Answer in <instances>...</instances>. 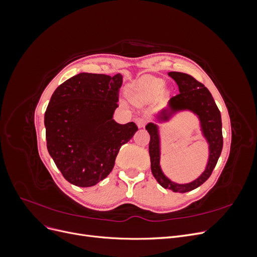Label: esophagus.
Instances as JSON below:
<instances>
[{
	"label": "esophagus",
	"instance_id": "esophagus-1",
	"mask_svg": "<svg viewBox=\"0 0 257 257\" xmlns=\"http://www.w3.org/2000/svg\"><path fill=\"white\" fill-rule=\"evenodd\" d=\"M135 121H136V124H137V126H138L139 128H142V127L145 126L146 120H145L144 118H137Z\"/></svg>",
	"mask_w": 257,
	"mask_h": 257
}]
</instances>
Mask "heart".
I'll return each instance as SVG.
<instances>
[{
	"label": "heart",
	"instance_id": "heart-1",
	"mask_svg": "<svg viewBox=\"0 0 257 257\" xmlns=\"http://www.w3.org/2000/svg\"><path fill=\"white\" fill-rule=\"evenodd\" d=\"M144 82L147 85H150V88L154 91V92H159L164 87V82L163 80L159 79V78H146L144 80Z\"/></svg>",
	"mask_w": 257,
	"mask_h": 257
}]
</instances>
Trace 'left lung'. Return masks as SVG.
I'll list each match as a JSON object with an SVG mask.
<instances>
[{
    "label": "left lung",
    "instance_id": "obj_1",
    "mask_svg": "<svg viewBox=\"0 0 257 257\" xmlns=\"http://www.w3.org/2000/svg\"><path fill=\"white\" fill-rule=\"evenodd\" d=\"M168 75L177 82L180 93L169 99L168 107L163 109L158 115L159 121L166 122L170 119V116L181 110H190L197 114L200 121L201 132L209 145V159L204 173L194 181L185 184H179L172 181L162 172L160 165L161 144L159 126L150 122L146 125V130L150 134L149 154L151 172L157 181L164 189H169L178 193H185L198 188L211 176L223 148L222 120L220 110L211 93L203 83L197 81L191 75L184 73L169 72Z\"/></svg>",
    "mask_w": 257,
    "mask_h": 257
}]
</instances>
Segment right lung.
Masks as SVG:
<instances>
[{"mask_svg":"<svg viewBox=\"0 0 257 257\" xmlns=\"http://www.w3.org/2000/svg\"><path fill=\"white\" fill-rule=\"evenodd\" d=\"M122 75L80 73L60 84L45 112L47 149L66 180L89 188L110 174L138 127L113 119Z\"/></svg>","mask_w":257,"mask_h":257,"instance_id":"add662e5","label":"right lung"}]
</instances>
